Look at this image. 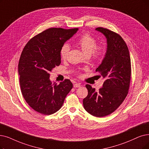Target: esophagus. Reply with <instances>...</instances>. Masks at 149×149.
Instances as JSON below:
<instances>
[{"label": "esophagus", "mask_w": 149, "mask_h": 149, "mask_svg": "<svg viewBox=\"0 0 149 149\" xmlns=\"http://www.w3.org/2000/svg\"><path fill=\"white\" fill-rule=\"evenodd\" d=\"M73 87H81V84L80 83L78 82H74V84H73Z\"/></svg>", "instance_id": "34e87169"}]
</instances>
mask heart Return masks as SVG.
Here are the masks:
<instances>
[{
    "label": "heart",
    "instance_id": "obj_1",
    "mask_svg": "<svg viewBox=\"0 0 149 149\" xmlns=\"http://www.w3.org/2000/svg\"><path fill=\"white\" fill-rule=\"evenodd\" d=\"M87 56H91L93 61H100L105 54V46L103 44L97 45V40L91 34L86 33L76 41ZM70 49V46L68 43H65L61 47V57L62 59H66Z\"/></svg>",
    "mask_w": 149,
    "mask_h": 149
}]
</instances>
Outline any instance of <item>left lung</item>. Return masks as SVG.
<instances>
[{"label": "left lung", "instance_id": "8db88e82", "mask_svg": "<svg viewBox=\"0 0 149 149\" xmlns=\"http://www.w3.org/2000/svg\"><path fill=\"white\" fill-rule=\"evenodd\" d=\"M95 30L107 40L105 57L96 69L106 80L98 92L91 85H86L88 95L83 99V105L90 114L102 117L115 111L126 98L132 68L128 46L120 35L103 27Z\"/></svg>", "mask_w": 149, "mask_h": 149}]
</instances>
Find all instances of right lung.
I'll list each match as a JSON object with an SVG mask.
<instances>
[{
    "label": "right lung",
    "instance_id": "obj_1",
    "mask_svg": "<svg viewBox=\"0 0 149 149\" xmlns=\"http://www.w3.org/2000/svg\"><path fill=\"white\" fill-rule=\"evenodd\" d=\"M78 28H49L30 40L22 51L18 64L22 96L31 108L50 115L61 108L73 88L69 79L57 84L49 79V72L61 62V49Z\"/></svg>",
    "mask_w": 149,
    "mask_h": 149
}]
</instances>
